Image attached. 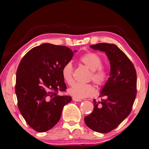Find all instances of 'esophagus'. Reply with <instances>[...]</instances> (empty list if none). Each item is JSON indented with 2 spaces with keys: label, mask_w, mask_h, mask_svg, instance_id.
I'll use <instances>...</instances> for the list:
<instances>
[{
  "label": "esophagus",
  "mask_w": 149,
  "mask_h": 149,
  "mask_svg": "<svg viewBox=\"0 0 149 149\" xmlns=\"http://www.w3.org/2000/svg\"><path fill=\"white\" fill-rule=\"evenodd\" d=\"M72 100L74 101V102H81V101H82V100H81L77 99V98H76V97H72Z\"/></svg>",
  "instance_id": "obj_1"
}]
</instances>
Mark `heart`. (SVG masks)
I'll return each instance as SVG.
<instances>
[{"label": "heart", "instance_id": "1", "mask_svg": "<svg viewBox=\"0 0 149 149\" xmlns=\"http://www.w3.org/2000/svg\"><path fill=\"white\" fill-rule=\"evenodd\" d=\"M80 62L91 70V79L95 84L101 86L104 85L108 77V72L102 66V61L99 55L93 52L83 54ZM73 67L71 62H67L62 67V76L65 82L69 85L73 83ZM69 93L77 99L90 97L94 94L95 89L89 83H75L68 90Z\"/></svg>", "mask_w": 149, "mask_h": 149}]
</instances>
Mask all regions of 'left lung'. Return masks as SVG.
Here are the masks:
<instances>
[{"label":"left lung","instance_id":"8db88e82","mask_svg":"<svg viewBox=\"0 0 149 149\" xmlns=\"http://www.w3.org/2000/svg\"><path fill=\"white\" fill-rule=\"evenodd\" d=\"M90 47L105 52L110 61V77L102 89L101 102L93 100V111L84 118L88 127L99 133L115 129L131 113L136 96L137 77L134 64L114 44L97 43Z\"/></svg>","mask_w":149,"mask_h":149}]
</instances>
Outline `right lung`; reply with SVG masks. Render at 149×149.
<instances>
[{
  "mask_svg": "<svg viewBox=\"0 0 149 149\" xmlns=\"http://www.w3.org/2000/svg\"><path fill=\"white\" fill-rule=\"evenodd\" d=\"M73 54L66 46L44 43L30 50L18 66V108L26 123L36 132H45L56 125L63 108L71 102L70 96L58 92L67 88L62 69L72 60Z\"/></svg>",
  "mask_w": 149,
  "mask_h": 149,
  "instance_id": "add662e5",
  "label": "right lung"
}]
</instances>
